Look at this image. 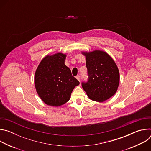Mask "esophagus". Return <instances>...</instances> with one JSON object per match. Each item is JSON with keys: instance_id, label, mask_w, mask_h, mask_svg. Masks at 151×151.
<instances>
[{"instance_id": "obj_1", "label": "esophagus", "mask_w": 151, "mask_h": 151, "mask_svg": "<svg viewBox=\"0 0 151 151\" xmlns=\"http://www.w3.org/2000/svg\"><path fill=\"white\" fill-rule=\"evenodd\" d=\"M76 78L80 82V80H81V77H80V76L79 75H78V76H76Z\"/></svg>"}]
</instances>
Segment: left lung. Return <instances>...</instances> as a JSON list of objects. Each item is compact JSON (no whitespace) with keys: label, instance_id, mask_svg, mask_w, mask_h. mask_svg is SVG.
<instances>
[{"label":"left lung","instance_id":"obj_1","mask_svg":"<svg viewBox=\"0 0 151 151\" xmlns=\"http://www.w3.org/2000/svg\"><path fill=\"white\" fill-rule=\"evenodd\" d=\"M86 57V66L88 74L87 82L82 86L88 97L102 102L112 97L119 83V72L112 58L104 51L95 50L82 52Z\"/></svg>","mask_w":151,"mask_h":151}]
</instances>
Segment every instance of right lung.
<instances>
[{"mask_svg": "<svg viewBox=\"0 0 151 151\" xmlns=\"http://www.w3.org/2000/svg\"><path fill=\"white\" fill-rule=\"evenodd\" d=\"M66 54L48 55L42 60L35 72V85L39 97L45 104L60 106L68 102L79 82L72 75L64 61Z\"/></svg>", "mask_w": 151, "mask_h": 151, "instance_id": "1", "label": "right lung"}]
</instances>
